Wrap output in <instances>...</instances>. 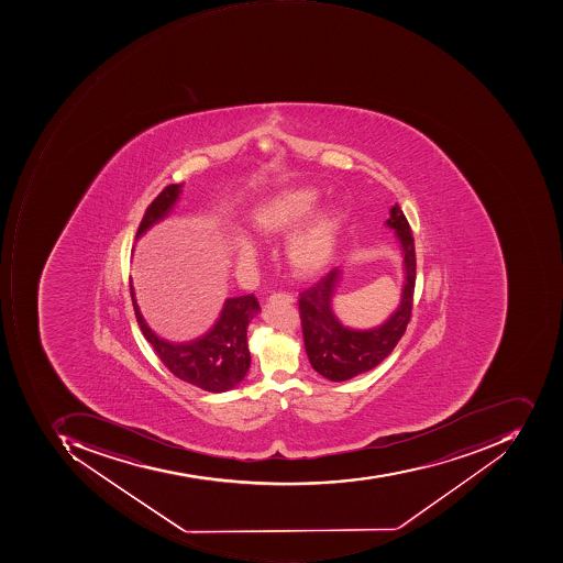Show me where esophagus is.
<instances>
[{"label": "esophagus", "instance_id": "obj_1", "mask_svg": "<svg viewBox=\"0 0 563 563\" xmlns=\"http://www.w3.org/2000/svg\"><path fill=\"white\" fill-rule=\"evenodd\" d=\"M268 302H286V305H292L295 298L286 292H279V295H273L268 298Z\"/></svg>", "mask_w": 563, "mask_h": 563}]
</instances>
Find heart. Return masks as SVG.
<instances>
[{"mask_svg":"<svg viewBox=\"0 0 563 563\" xmlns=\"http://www.w3.org/2000/svg\"><path fill=\"white\" fill-rule=\"evenodd\" d=\"M321 201L320 189L299 186L261 199L246 213L249 233L258 242H274L297 229L287 236L283 255L289 273L298 279L317 277L336 254L342 213L333 205L318 211ZM230 254L245 271L258 264L257 246L246 236L230 240Z\"/></svg>","mask_w":563,"mask_h":563,"instance_id":"b5f03b06","label":"heart"}]
</instances>
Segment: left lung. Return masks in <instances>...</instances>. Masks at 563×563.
<instances>
[{
	"instance_id": "8db88e82",
	"label": "left lung",
	"mask_w": 563,
	"mask_h": 563,
	"mask_svg": "<svg viewBox=\"0 0 563 563\" xmlns=\"http://www.w3.org/2000/svg\"><path fill=\"white\" fill-rule=\"evenodd\" d=\"M387 229L394 230L402 255L401 299L383 323L367 330L346 327L333 309V299L343 279V268L334 267L317 286L299 299L302 336L309 364L331 383H343L377 367L393 353L411 318L416 280L415 239L399 205L389 210Z\"/></svg>"
}]
</instances>
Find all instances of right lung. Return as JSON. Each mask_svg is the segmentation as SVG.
Masks as SVG:
<instances>
[{"instance_id":"add662e5","label":"right lung","mask_w":563,"mask_h":563,"mask_svg":"<svg viewBox=\"0 0 563 563\" xmlns=\"http://www.w3.org/2000/svg\"><path fill=\"white\" fill-rule=\"evenodd\" d=\"M184 184H170L145 211L135 240L144 236L154 224L173 213L183 195ZM136 321L145 340L177 379L192 384L208 393H227L235 389L251 368V352L246 342V328L261 312L254 295L227 298L213 327L189 342H169L148 327L136 305L135 290L130 284Z\"/></svg>"}]
</instances>
